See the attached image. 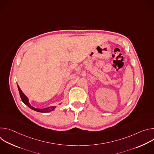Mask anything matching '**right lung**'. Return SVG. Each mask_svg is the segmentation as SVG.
Returning a JSON list of instances; mask_svg holds the SVG:
<instances>
[{
    "mask_svg": "<svg viewBox=\"0 0 154 154\" xmlns=\"http://www.w3.org/2000/svg\"><path fill=\"white\" fill-rule=\"evenodd\" d=\"M17 88H18V90H19L20 97L21 98L22 101H23L26 105H27L29 108L33 109V110H35L36 112H41V113H48L49 112H51V111L54 110V109L55 108L56 106H49V107H47V108H36L33 107L29 103V99L27 97V96L23 93V91H21V90L20 89V88L18 85H17Z\"/></svg>",
    "mask_w": 154,
    "mask_h": 154,
    "instance_id": "obj_1",
    "label": "right lung"
}]
</instances>
